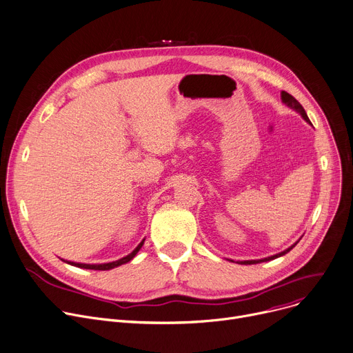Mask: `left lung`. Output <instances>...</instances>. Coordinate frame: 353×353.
<instances>
[{"instance_id": "left-lung-1", "label": "left lung", "mask_w": 353, "mask_h": 353, "mask_svg": "<svg viewBox=\"0 0 353 353\" xmlns=\"http://www.w3.org/2000/svg\"><path fill=\"white\" fill-rule=\"evenodd\" d=\"M281 101H283V103H285L288 108H291L292 110H295L296 113H299L301 116H302V119L305 121V122H308L310 123V119H308V114H307V112H305V109L302 108V105L292 97V95H290L288 92H285V90H283L281 92ZM298 244V241L295 243V244H292L291 247H288L287 250H284V251H281V252H278V254H274V255H271V256H267V258H261V260H247V261H237V264H241V265H248V264H258V263H265V261H271V260H275V258H278V256H283V255H285L287 252H290L295 245ZM230 261H232V260H230ZM234 263V261H232Z\"/></svg>"}]
</instances>
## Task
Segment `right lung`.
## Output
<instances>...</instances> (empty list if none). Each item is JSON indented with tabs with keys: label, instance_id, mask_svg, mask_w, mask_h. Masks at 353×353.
<instances>
[{
	"label": "right lung",
	"instance_id": "right-lung-1",
	"mask_svg": "<svg viewBox=\"0 0 353 353\" xmlns=\"http://www.w3.org/2000/svg\"><path fill=\"white\" fill-rule=\"evenodd\" d=\"M145 244V239L139 243V245L130 252L126 256L121 258V260H116V261H112V263H103V264H85V263H74V261H68V260H61L69 265H74V267H78V268H83V270H97V271H108V270H112V268H116V267H121L129 261H132L134 255L139 252V250L142 248V245Z\"/></svg>",
	"mask_w": 353,
	"mask_h": 353
}]
</instances>
